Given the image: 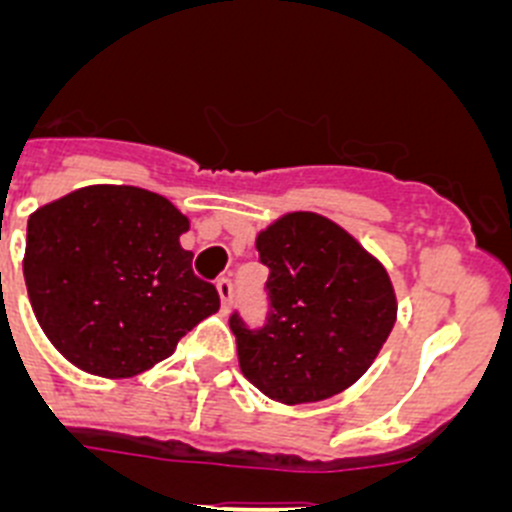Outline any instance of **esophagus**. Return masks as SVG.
<instances>
[{
  "label": "esophagus",
  "mask_w": 512,
  "mask_h": 512,
  "mask_svg": "<svg viewBox=\"0 0 512 512\" xmlns=\"http://www.w3.org/2000/svg\"><path fill=\"white\" fill-rule=\"evenodd\" d=\"M217 295H220V305H223V312L230 310V305H233V297H235V287L230 279H220L217 282Z\"/></svg>",
  "instance_id": "1"
}]
</instances>
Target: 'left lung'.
I'll return each instance as SVG.
<instances>
[{
  "label": "left lung",
  "mask_w": 512,
  "mask_h": 512,
  "mask_svg": "<svg viewBox=\"0 0 512 512\" xmlns=\"http://www.w3.org/2000/svg\"><path fill=\"white\" fill-rule=\"evenodd\" d=\"M271 318L259 333L230 318L241 372L282 405L333 397L374 364L397 318L382 261L318 212L295 210L259 230Z\"/></svg>",
  "instance_id": "8db88e82"
}]
</instances>
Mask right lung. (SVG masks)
<instances>
[{
  "mask_svg": "<svg viewBox=\"0 0 512 512\" xmlns=\"http://www.w3.org/2000/svg\"><path fill=\"white\" fill-rule=\"evenodd\" d=\"M187 230L166 197L128 184L74 189L27 217V297L58 354L94 377L128 379L220 310L179 243Z\"/></svg>",
  "mask_w": 512,
  "mask_h": 512,
  "instance_id": "right-lung-1",
  "label": "right lung"
}]
</instances>
